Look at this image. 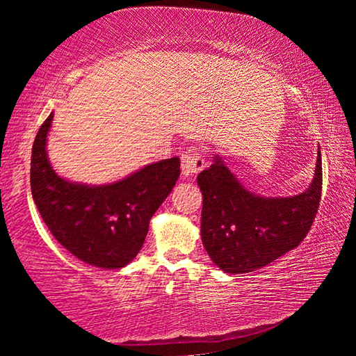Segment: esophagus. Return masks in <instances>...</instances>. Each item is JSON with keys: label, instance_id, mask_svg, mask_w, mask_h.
Returning a JSON list of instances; mask_svg holds the SVG:
<instances>
[{"label": "esophagus", "instance_id": "1", "mask_svg": "<svg viewBox=\"0 0 356 356\" xmlns=\"http://www.w3.org/2000/svg\"><path fill=\"white\" fill-rule=\"evenodd\" d=\"M204 166H206V161H204V155L200 149L190 147L182 154V163H180V170H182L184 179L196 176V174L200 172Z\"/></svg>", "mask_w": 356, "mask_h": 356}]
</instances>
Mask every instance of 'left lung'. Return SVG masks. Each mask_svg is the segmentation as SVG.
Segmentation results:
<instances>
[{
    "mask_svg": "<svg viewBox=\"0 0 356 356\" xmlns=\"http://www.w3.org/2000/svg\"><path fill=\"white\" fill-rule=\"evenodd\" d=\"M202 191L201 238L207 254L226 273H250L303 242L322 195V155L303 193L265 197L240 182L220 155L197 176Z\"/></svg>",
    "mask_w": 356,
    "mask_h": 356,
    "instance_id": "left-lung-1",
    "label": "left lung"
}]
</instances>
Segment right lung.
<instances>
[{"label": "right lung", "mask_w": 356, "mask_h": 356, "mask_svg": "<svg viewBox=\"0 0 356 356\" xmlns=\"http://www.w3.org/2000/svg\"><path fill=\"white\" fill-rule=\"evenodd\" d=\"M51 120L53 113L40 125L31 155V193L42 220L80 261L106 270L122 268L140 252L150 218L176 185L180 160H160L106 185L70 182L48 161Z\"/></svg>", "instance_id": "obj_1"}]
</instances>
